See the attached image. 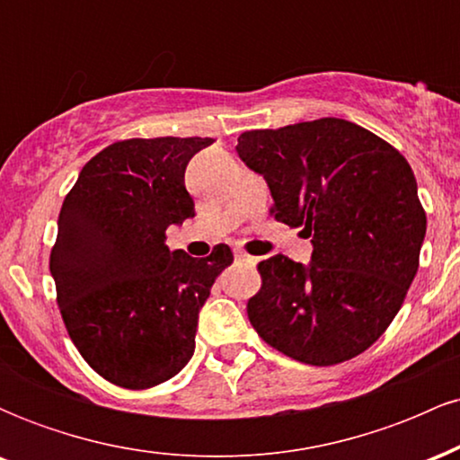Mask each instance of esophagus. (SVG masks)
<instances>
[{
    "mask_svg": "<svg viewBox=\"0 0 460 460\" xmlns=\"http://www.w3.org/2000/svg\"><path fill=\"white\" fill-rule=\"evenodd\" d=\"M234 260L237 263H246V266H252V263H255V260H252L251 255H246L244 251H234Z\"/></svg>",
    "mask_w": 460,
    "mask_h": 460,
    "instance_id": "34e87169",
    "label": "esophagus"
}]
</instances>
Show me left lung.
Returning a JSON list of instances; mask_svg holds the SVG:
<instances>
[{
	"label": "left lung",
	"instance_id": "obj_1",
	"mask_svg": "<svg viewBox=\"0 0 460 460\" xmlns=\"http://www.w3.org/2000/svg\"><path fill=\"white\" fill-rule=\"evenodd\" d=\"M240 160L266 179L270 214L314 252L274 255L248 320L266 344L309 366L361 355L387 331L420 266L426 214L409 162L344 119H318L237 138Z\"/></svg>",
	"mask_w": 460,
	"mask_h": 460
}]
</instances>
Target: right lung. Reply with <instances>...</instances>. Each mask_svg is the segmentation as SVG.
Wrapping results in <instances>:
<instances>
[{"mask_svg": "<svg viewBox=\"0 0 460 460\" xmlns=\"http://www.w3.org/2000/svg\"><path fill=\"white\" fill-rule=\"evenodd\" d=\"M212 138H131L79 172L58 218L49 270L68 337L99 376L155 387L194 355L199 311L234 252L168 251L166 229L194 216L186 166Z\"/></svg>", "mask_w": 460, "mask_h": 460, "instance_id": "obj_1", "label": "right lung"}]
</instances>
